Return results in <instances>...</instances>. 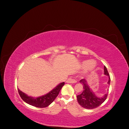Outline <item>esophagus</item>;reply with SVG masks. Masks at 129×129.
<instances>
[{
    "instance_id": "obj_1",
    "label": "esophagus",
    "mask_w": 129,
    "mask_h": 129,
    "mask_svg": "<svg viewBox=\"0 0 129 129\" xmlns=\"http://www.w3.org/2000/svg\"><path fill=\"white\" fill-rule=\"evenodd\" d=\"M66 82L69 83H75L77 82V81L75 80L72 79V78H69V79L66 81Z\"/></svg>"
}]
</instances>
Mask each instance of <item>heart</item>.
<instances>
[{
	"instance_id": "obj_1",
	"label": "heart",
	"mask_w": 129,
	"mask_h": 129,
	"mask_svg": "<svg viewBox=\"0 0 129 129\" xmlns=\"http://www.w3.org/2000/svg\"><path fill=\"white\" fill-rule=\"evenodd\" d=\"M97 66L96 62L93 60H84L81 62V67L85 69V72H89L94 70Z\"/></svg>"
}]
</instances>
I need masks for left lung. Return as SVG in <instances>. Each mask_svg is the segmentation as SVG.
<instances>
[{"label":"left lung","instance_id":"left-lung-1","mask_svg":"<svg viewBox=\"0 0 129 129\" xmlns=\"http://www.w3.org/2000/svg\"><path fill=\"white\" fill-rule=\"evenodd\" d=\"M104 74L107 75L109 78L108 84L110 83V78L107 69L104 66ZM80 82L83 84V90L80 95L77 96V100L78 103L81 107L85 109H92L98 107L102 104L106 100L108 93H105L102 97H99L95 94L91 88L88 85V82L85 79H82Z\"/></svg>","mask_w":129,"mask_h":129}]
</instances>
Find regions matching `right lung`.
Masks as SVG:
<instances>
[{"label":"right lung","mask_w":129,"mask_h":129,"mask_svg":"<svg viewBox=\"0 0 129 129\" xmlns=\"http://www.w3.org/2000/svg\"><path fill=\"white\" fill-rule=\"evenodd\" d=\"M64 82H62L58 84L51 91L41 96L38 97H33L29 96L24 92H23L19 89L18 90L22 100L29 105L37 108H45L48 107L56 99V97L59 93L60 90L63 86Z\"/></svg>","instance_id":"obj_1"}]
</instances>
